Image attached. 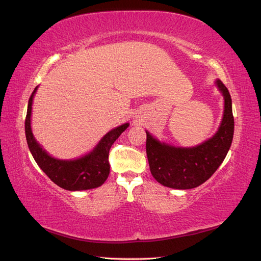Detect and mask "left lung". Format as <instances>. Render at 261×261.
I'll return each mask as SVG.
<instances>
[{"label": "left lung", "mask_w": 261, "mask_h": 261, "mask_svg": "<svg viewBox=\"0 0 261 261\" xmlns=\"http://www.w3.org/2000/svg\"><path fill=\"white\" fill-rule=\"evenodd\" d=\"M215 85L224 99L222 121L213 137L194 147H178L160 141L146 130V150L149 167L160 184L191 190L206 181L220 167L231 147L234 132L232 99L228 88L220 80Z\"/></svg>", "instance_id": "obj_1"}]
</instances>
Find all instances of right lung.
Listing matches in <instances>:
<instances>
[{
    "mask_svg": "<svg viewBox=\"0 0 261 261\" xmlns=\"http://www.w3.org/2000/svg\"><path fill=\"white\" fill-rule=\"evenodd\" d=\"M38 86L29 98L25 118V138L29 150L40 169L55 184L66 191H86L99 187L110 174L109 151L115 140L126 130L129 123H123L102 137L91 151L74 159H59L49 154L32 134L31 114L33 97Z\"/></svg>",
    "mask_w": 261,
    "mask_h": 261,
    "instance_id": "add662e5",
    "label": "right lung"
}]
</instances>
